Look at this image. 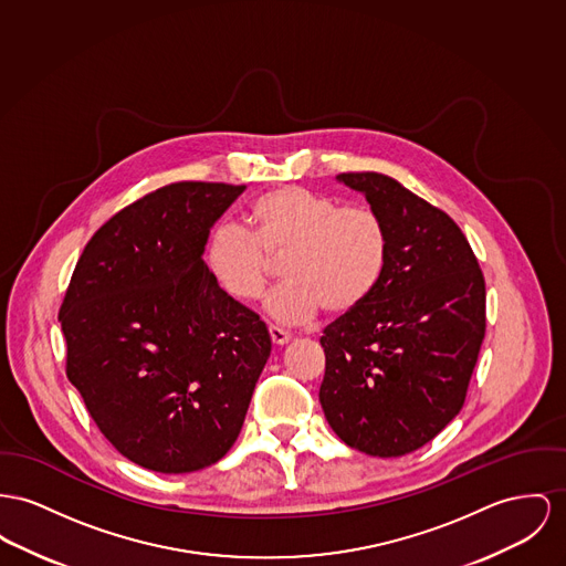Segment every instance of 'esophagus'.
<instances>
[{"instance_id": "1", "label": "esophagus", "mask_w": 566, "mask_h": 566, "mask_svg": "<svg viewBox=\"0 0 566 566\" xmlns=\"http://www.w3.org/2000/svg\"><path fill=\"white\" fill-rule=\"evenodd\" d=\"M268 333H270V339H272L274 345H285V343H290V339H292V335L287 331L279 328V326H270Z\"/></svg>"}]
</instances>
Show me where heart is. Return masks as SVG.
Wrapping results in <instances>:
<instances>
[{
  "instance_id": "obj_1",
  "label": "heart",
  "mask_w": 566,
  "mask_h": 566,
  "mask_svg": "<svg viewBox=\"0 0 566 566\" xmlns=\"http://www.w3.org/2000/svg\"><path fill=\"white\" fill-rule=\"evenodd\" d=\"M253 235L231 223L214 227L206 242V265L231 301L251 304L264 296L283 260L287 283L265 311L281 324H304L324 306L347 315L371 298L386 262L388 235L369 208L343 206L302 187L260 195L247 210Z\"/></svg>"
}]
</instances>
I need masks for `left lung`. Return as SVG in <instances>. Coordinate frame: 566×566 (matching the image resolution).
Returning <instances> with one entry per match:
<instances>
[{"instance_id":"left-lung-1","label":"left lung","mask_w":566,"mask_h":566,"mask_svg":"<svg viewBox=\"0 0 566 566\" xmlns=\"http://www.w3.org/2000/svg\"><path fill=\"white\" fill-rule=\"evenodd\" d=\"M388 235L371 298L326 326L319 403L340 440L374 457L431 442L459 415L485 337V279L447 212L397 180L339 174Z\"/></svg>"}]
</instances>
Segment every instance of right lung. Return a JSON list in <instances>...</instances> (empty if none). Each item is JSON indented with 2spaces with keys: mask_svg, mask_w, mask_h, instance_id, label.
I'll return each instance as SVG.
<instances>
[{
  "mask_svg": "<svg viewBox=\"0 0 566 566\" xmlns=\"http://www.w3.org/2000/svg\"><path fill=\"white\" fill-rule=\"evenodd\" d=\"M244 189L176 182L126 206L85 244L60 308L66 376L117 452L154 472L226 457L272 349L201 260Z\"/></svg>",
  "mask_w": 566,
  "mask_h": 566,
  "instance_id": "obj_1",
  "label": "right lung"
}]
</instances>
